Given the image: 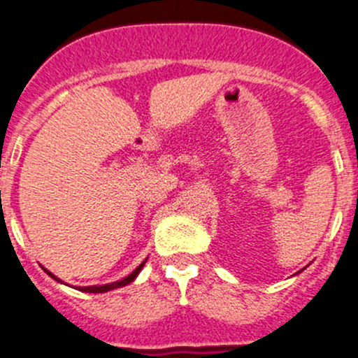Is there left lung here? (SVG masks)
Wrapping results in <instances>:
<instances>
[{
    "instance_id": "1",
    "label": "left lung",
    "mask_w": 358,
    "mask_h": 358,
    "mask_svg": "<svg viewBox=\"0 0 358 358\" xmlns=\"http://www.w3.org/2000/svg\"><path fill=\"white\" fill-rule=\"evenodd\" d=\"M298 273H299V272H298Z\"/></svg>"
}]
</instances>
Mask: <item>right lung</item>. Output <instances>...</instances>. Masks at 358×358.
Returning <instances> with one entry per match:
<instances>
[{
  "mask_svg": "<svg viewBox=\"0 0 358 358\" xmlns=\"http://www.w3.org/2000/svg\"><path fill=\"white\" fill-rule=\"evenodd\" d=\"M145 262H147V259H143V263H142V265L138 266V268L135 270V272H133V273H129V275L126 277V279H122V280H117V282L106 284V286H88V287H79V286H76L74 289L85 291V292H107V291H112V289H117V287H122V286H126V284L133 282V280H135V277L138 275V272H140V270L143 268V265H145ZM45 272L48 273V275L52 277V279H55L57 282H60V284H66V282H64V280H60L59 277H55V275H53L52 272H48V270H46V268H45ZM67 286H69V284H67Z\"/></svg>",
  "mask_w": 358,
  "mask_h": 358,
  "instance_id": "1",
  "label": "right lung"
}]
</instances>
